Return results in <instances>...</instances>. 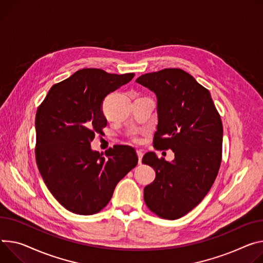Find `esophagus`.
<instances>
[{
  "instance_id": "obj_1",
  "label": "esophagus",
  "mask_w": 263,
  "mask_h": 263,
  "mask_svg": "<svg viewBox=\"0 0 263 263\" xmlns=\"http://www.w3.org/2000/svg\"><path fill=\"white\" fill-rule=\"evenodd\" d=\"M137 155H138V162L140 163L141 162V159H142V156H144V153H142L141 150H137Z\"/></svg>"
}]
</instances>
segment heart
Returning a JSON list of instances; mask_svg holds the SVG:
<instances>
[{"label": "heart", "instance_id": "b5f03b06", "mask_svg": "<svg viewBox=\"0 0 263 263\" xmlns=\"http://www.w3.org/2000/svg\"><path fill=\"white\" fill-rule=\"evenodd\" d=\"M131 137H132V139H133L134 141H138V140H139L138 136H137L135 133H132V134H131Z\"/></svg>", "mask_w": 263, "mask_h": 263}]
</instances>
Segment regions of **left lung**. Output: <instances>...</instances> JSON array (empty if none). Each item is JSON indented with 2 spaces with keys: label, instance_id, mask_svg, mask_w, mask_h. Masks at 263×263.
<instances>
[{
  "label": "left lung",
  "instance_id": "1",
  "mask_svg": "<svg viewBox=\"0 0 263 263\" xmlns=\"http://www.w3.org/2000/svg\"><path fill=\"white\" fill-rule=\"evenodd\" d=\"M136 82L157 98L154 148L175 154L173 161L154 152L142 157L156 173L144 199L160 218L178 219L201 202L216 179L222 157L221 118L209 90L182 69L165 68Z\"/></svg>",
  "mask_w": 263,
  "mask_h": 263
}]
</instances>
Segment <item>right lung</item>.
<instances>
[{"label": "right lung", "mask_w": 263, "mask_h": 263, "mask_svg": "<svg viewBox=\"0 0 263 263\" xmlns=\"http://www.w3.org/2000/svg\"><path fill=\"white\" fill-rule=\"evenodd\" d=\"M134 76L97 68L79 70L53 85L37 108V168L51 194L70 212L92 215L102 211L118 181L137 164L136 151L130 146H115L105 155L90 146L107 126L104 99Z\"/></svg>", "instance_id": "right-lung-1"}]
</instances>
